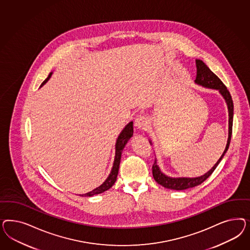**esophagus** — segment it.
Here are the masks:
<instances>
[{
	"label": "esophagus",
	"mask_w": 250,
	"mask_h": 250,
	"mask_svg": "<svg viewBox=\"0 0 250 250\" xmlns=\"http://www.w3.org/2000/svg\"><path fill=\"white\" fill-rule=\"evenodd\" d=\"M135 125L136 127L139 129H146L147 125H148V120L147 117L144 114H139L137 115L135 119Z\"/></svg>",
	"instance_id": "obj_1"
}]
</instances>
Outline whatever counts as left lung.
<instances>
[{
    "instance_id": "obj_1",
    "label": "left lung",
    "mask_w": 250,
    "mask_h": 250,
    "mask_svg": "<svg viewBox=\"0 0 250 250\" xmlns=\"http://www.w3.org/2000/svg\"><path fill=\"white\" fill-rule=\"evenodd\" d=\"M197 75L195 83L200 85H203L205 87H208L211 89H215L220 91V93L224 96V98L227 101V107H228V113H229V136L227 140V147L218 161L215 163V165L212 167V169H210L205 175L198 177V178H169L166 175L163 174L159 167L157 165L156 160L154 161V164L152 166V174L155 179V181L160 184L161 186L171 189H185L195 187L197 185L202 184L206 179H208L216 167L218 166L220 161L227 153V149L229 147L231 136H232V128H233V115H234V104L231 97V94L227 90V86L223 83V82L220 80L217 76L215 75L210 68L206 66L204 61L196 60Z\"/></svg>"
}]
</instances>
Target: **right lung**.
Returning <instances> with one entry per match:
<instances>
[{
	"instance_id": "right-lung-1",
	"label": "right lung",
	"mask_w": 250,
	"mask_h": 250,
	"mask_svg": "<svg viewBox=\"0 0 250 250\" xmlns=\"http://www.w3.org/2000/svg\"><path fill=\"white\" fill-rule=\"evenodd\" d=\"M51 73L48 75V77L45 79V81L42 83L41 85L45 84L47 80L50 78ZM133 122H130L128 125L124 128V130L122 131L121 134L118 136L117 138V141H116V145H115V159H114V166L112 168V171L109 175V177L106 179L105 182H104L101 186H99L98 188L91 190L88 193H85L82 196H92L94 194H99V193H102L104 191H105L107 189H110L113 185L114 184V182H116V178H117V175H118V170H119V165H120V161H121V155L122 151L125 147V144L127 143L130 137L133 136Z\"/></svg>"
}]
</instances>
